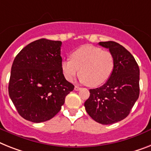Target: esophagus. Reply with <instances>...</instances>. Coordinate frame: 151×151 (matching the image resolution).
Returning <instances> with one entry per match:
<instances>
[{"mask_svg":"<svg viewBox=\"0 0 151 151\" xmlns=\"http://www.w3.org/2000/svg\"><path fill=\"white\" fill-rule=\"evenodd\" d=\"M74 89L76 91H78V90H80L81 88H80V87L77 86H75V88H74Z\"/></svg>","mask_w":151,"mask_h":151,"instance_id":"esophagus-1","label":"esophagus"}]
</instances>
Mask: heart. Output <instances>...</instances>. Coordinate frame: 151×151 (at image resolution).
<instances>
[{
    "mask_svg": "<svg viewBox=\"0 0 151 151\" xmlns=\"http://www.w3.org/2000/svg\"><path fill=\"white\" fill-rule=\"evenodd\" d=\"M114 68V57L111 52L84 45L71 54V59L61 63L65 78L72 81L79 69V80L90 87L99 86L109 78Z\"/></svg>",
    "mask_w": 151,
    "mask_h": 151,
    "instance_id": "1",
    "label": "heart"
}]
</instances>
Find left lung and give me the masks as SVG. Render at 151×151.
<instances>
[{"instance_id": "1", "label": "left lung", "mask_w": 151, "mask_h": 151, "mask_svg": "<svg viewBox=\"0 0 151 151\" xmlns=\"http://www.w3.org/2000/svg\"><path fill=\"white\" fill-rule=\"evenodd\" d=\"M114 57V68L105 84L89 89L84 103L87 113L97 123L108 125L125 119L140 94V68L135 58L115 42H101Z\"/></svg>"}]
</instances>
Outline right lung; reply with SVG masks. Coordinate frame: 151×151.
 Returning a JSON list of instances; mask_svg holds the SVG:
<instances>
[{
  "label": "right lung",
  "instance_id": "add662e5",
  "mask_svg": "<svg viewBox=\"0 0 151 151\" xmlns=\"http://www.w3.org/2000/svg\"><path fill=\"white\" fill-rule=\"evenodd\" d=\"M60 41L41 38L25 46L11 66L8 93L21 116L33 123L60 111L74 86L62 72Z\"/></svg>",
  "mask_w": 151,
  "mask_h": 151
}]
</instances>
